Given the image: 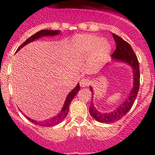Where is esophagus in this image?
<instances>
[{"label": "esophagus", "mask_w": 155, "mask_h": 155, "mask_svg": "<svg viewBox=\"0 0 155 155\" xmlns=\"http://www.w3.org/2000/svg\"><path fill=\"white\" fill-rule=\"evenodd\" d=\"M90 83L89 80L87 78H82L81 79L80 81V85L81 86V87H86V86L88 85V84Z\"/></svg>", "instance_id": "esophagus-1"}]
</instances>
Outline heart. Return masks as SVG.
<instances>
[{
	"label": "heart",
	"instance_id": "b5f03b06",
	"mask_svg": "<svg viewBox=\"0 0 155 155\" xmlns=\"http://www.w3.org/2000/svg\"><path fill=\"white\" fill-rule=\"evenodd\" d=\"M74 48L81 54H87L92 51L93 62H103L109 55L110 46L105 41L94 35H79L73 39Z\"/></svg>",
	"mask_w": 155,
	"mask_h": 155
}]
</instances>
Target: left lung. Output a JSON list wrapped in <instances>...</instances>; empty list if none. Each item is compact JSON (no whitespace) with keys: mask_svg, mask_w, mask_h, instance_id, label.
<instances>
[{"mask_svg":"<svg viewBox=\"0 0 155 155\" xmlns=\"http://www.w3.org/2000/svg\"><path fill=\"white\" fill-rule=\"evenodd\" d=\"M113 36L116 42V49L113 53L112 57L115 61L125 62L126 64H130V67H132L133 72H134V87L125 102H123L118 108H116L115 110L110 113H100L95 109L92 102H91V105L89 108L90 114L96 121L103 124H110L118 121L128 113L134 105L140 87V67L136 54L133 50L130 45L122 39L121 37L114 33H113ZM90 90L93 94L92 88L91 87Z\"/></svg>","mask_w":155,"mask_h":155,"instance_id":"1","label":"left lung"}]
</instances>
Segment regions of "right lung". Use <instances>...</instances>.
<instances>
[{
    "mask_svg": "<svg viewBox=\"0 0 155 155\" xmlns=\"http://www.w3.org/2000/svg\"><path fill=\"white\" fill-rule=\"evenodd\" d=\"M59 34H60V31H59V30L45 29V30H41V31H37L36 33L31 35V36L29 37L28 39H27L21 45V46L18 48V50H16V53H17L18 50H20V49H21L23 46H25V45L29 43V42H33V41H35V39H39V38H41L42 36H54V35H59ZM79 90H80V85H79V84H78V85H77L76 87H75L74 88V89L72 90L69 94H68V97H67V98H66L65 102H64V106H63L62 109H61V111L60 112V113H59L58 115H57V116H54V117H53V118L49 119V120H44V121H42V122H37L36 120H31V119L28 118V117H27V116H26V118L28 119L29 121H31V123H33V124H36V125L41 126V127H53V126H55L57 125V124H60V123H61L64 118H65L66 116H68V111H69L70 104H71V101H72V99L74 98V97L78 94Z\"/></svg>",
    "mask_w": 155,
    "mask_h": 155,
    "instance_id": "right-lung-1",
    "label": "right lung"
}]
</instances>
